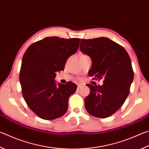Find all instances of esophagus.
Masks as SVG:
<instances>
[{
	"mask_svg": "<svg viewBox=\"0 0 149 149\" xmlns=\"http://www.w3.org/2000/svg\"><path fill=\"white\" fill-rule=\"evenodd\" d=\"M81 87H82L81 84H78V85H77V89H80Z\"/></svg>",
	"mask_w": 149,
	"mask_h": 149,
	"instance_id": "1",
	"label": "esophagus"
}]
</instances>
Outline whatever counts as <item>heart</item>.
<instances>
[{"label": "heart", "instance_id": "obj_1", "mask_svg": "<svg viewBox=\"0 0 149 149\" xmlns=\"http://www.w3.org/2000/svg\"><path fill=\"white\" fill-rule=\"evenodd\" d=\"M81 55H84V54H82V55H81Z\"/></svg>", "mask_w": 149, "mask_h": 149}]
</instances>
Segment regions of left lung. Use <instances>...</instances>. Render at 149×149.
I'll return each mask as SVG.
<instances>
[{"instance_id":"1","label":"left lung","mask_w":149,"mask_h":149,"mask_svg":"<svg viewBox=\"0 0 149 149\" xmlns=\"http://www.w3.org/2000/svg\"><path fill=\"white\" fill-rule=\"evenodd\" d=\"M81 52L93 61L88 75L93 79H104L102 85L87 84L90 94L85 98V106L89 114L107 118L123 106L130 93L134 79V71L125 49L107 38L81 39Z\"/></svg>"}]
</instances>
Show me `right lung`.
I'll return each instance as SVG.
<instances>
[{
	"mask_svg": "<svg viewBox=\"0 0 149 149\" xmlns=\"http://www.w3.org/2000/svg\"><path fill=\"white\" fill-rule=\"evenodd\" d=\"M79 42L80 38L46 37L32 44L24 54L19 73L21 92L30 109L42 119H55L67 111L69 97L77 85L68 81L56 86L54 79L76 52Z\"/></svg>",
	"mask_w": 149,
	"mask_h": 149,
	"instance_id": "1",
	"label": "right lung"
}]
</instances>
